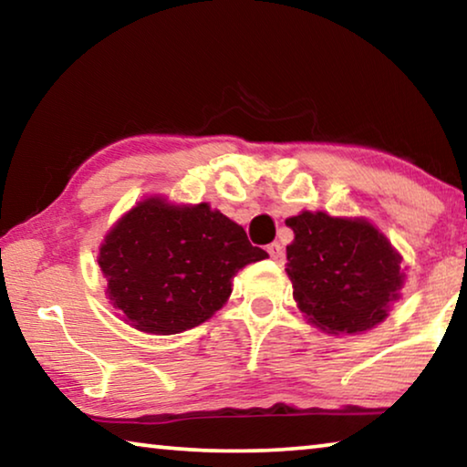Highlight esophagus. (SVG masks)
<instances>
[{"label": "esophagus", "mask_w": 467, "mask_h": 467, "mask_svg": "<svg viewBox=\"0 0 467 467\" xmlns=\"http://www.w3.org/2000/svg\"><path fill=\"white\" fill-rule=\"evenodd\" d=\"M265 251H268L274 262H278V264L285 262V249H283V245H280V243H270L268 249H265Z\"/></svg>", "instance_id": "esophagus-1"}]
</instances>
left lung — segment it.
I'll use <instances>...</instances> for the list:
<instances>
[{
	"mask_svg": "<svg viewBox=\"0 0 467 467\" xmlns=\"http://www.w3.org/2000/svg\"><path fill=\"white\" fill-rule=\"evenodd\" d=\"M286 274L297 307L328 335H359L387 320L401 297V254L366 218L303 210L286 218Z\"/></svg>",
	"mask_w": 467,
	"mask_h": 467,
	"instance_id": "left-lung-1",
	"label": "left lung"
}]
</instances>
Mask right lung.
<instances>
[{
    "label": "right lung",
    "instance_id": "right-lung-1",
    "mask_svg": "<svg viewBox=\"0 0 467 467\" xmlns=\"http://www.w3.org/2000/svg\"><path fill=\"white\" fill-rule=\"evenodd\" d=\"M265 257L210 203L151 195L106 233L98 264L124 322L150 335H179L210 320L231 297L234 274Z\"/></svg>",
    "mask_w": 467,
    "mask_h": 467
}]
</instances>
